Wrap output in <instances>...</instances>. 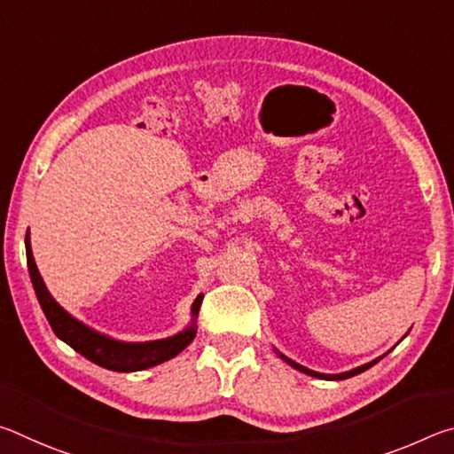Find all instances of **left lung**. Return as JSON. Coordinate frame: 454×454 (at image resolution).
Listing matches in <instances>:
<instances>
[{"label":"left lung","instance_id":"left-lung-1","mask_svg":"<svg viewBox=\"0 0 454 454\" xmlns=\"http://www.w3.org/2000/svg\"><path fill=\"white\" fill-rule=\"evenodd\" d=\"M280 356H282V355H280ZM282 358L286 360V363H288L290 366H294L296 371H301V372H304V374H310V376H317V379H325V380H344V379H350V376H355V374L364 372L366 368H371L372 364H376V363H379V360H380V358H376V360H372V363H368V364L358 366V368H355V371H350V372H342V374H320V372L309 371V368H304V366H301V364L292 363V360H290V358H286V356H282Z\"/></svg>","mask_w":454,"mask_h":454}]
</instances>
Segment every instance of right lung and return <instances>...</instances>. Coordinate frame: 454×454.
Here are the masks:
<instances>
[{
  "mask_svg": "<svg viewBox=\"0 0 454 454\" xmlns=\"http://www.w3.org/2000/svg\"><path fill=\"white\" fill-rule=\"evenodd\" d=\"M26 252H27V268H29V278H32L34 290L37 301H40L42 310L48 318L50 326L58 338H61L66 344H70L74 350H78L82 356H86L91 363L107 368V371L116 372H134V371H144V368L156 366L164 360H170L176 355L188 347V344L194 340L196 330L190 326L184 333L176 334L172 338H166V340H153V342H140V344H128V342H118L112 340V338L102 336L94 333V330L83 326L82 322L72 318L61 306L53 301L50 296L48 288L42 280L40 272H37V266L32 256V246H29V238L26 234ZM202 294L196 298V302L192 304V314L200 312V306H202Z\"/></svg>",
  "mask_w": 454,
  "mask_h": 454,
  "instance_id": "add662e5",
  "label": "right lung"
}]
</instances>
